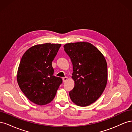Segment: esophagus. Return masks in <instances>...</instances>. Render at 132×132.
Segmentation results:
<instances>
[{"label":"esophagus","mask_w":132,"mask_h":132,"mask_svg":"<svg viewBox=\"0 0 132 132\" xmlns=\"http://www.w3.org/2000/svg\"><path fill=\"white\" fill-rule=\"evenodd\" d=\"M68 80V78L67 77H64L63 78V82H65L67 80Z\"/></svg>","instance_id":"34e87169"}]
</instances>
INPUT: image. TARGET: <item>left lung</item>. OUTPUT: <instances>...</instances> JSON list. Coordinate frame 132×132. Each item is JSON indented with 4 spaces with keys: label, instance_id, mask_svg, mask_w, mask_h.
<instances>
[{
    "label": "left lung",
    "instance_id": "1",
    "mask_svg": "<svg viewBox=\"0 0 132 132\" xmlns=\"http://www.w3.org/2000/svg\"><path fill=\"white\" fill-rule=\"evenodd\" d=\"M73 64L75 85L69 96L75 104L87 106L95 102L107 81V65L103 54L88 42L69 43L64 46Z\"/></svg>",
    "mask_w": 132,
    "mask_h": 132
}]
</instances>
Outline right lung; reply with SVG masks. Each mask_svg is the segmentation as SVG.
<instances>
[{
  "label": "right lung",
  "mask_w": 132,
  "mask_h": 132,
  "mask_svg": "<svg viewBox=\"0 0 132 132\" xmlns=\"http://www.w3.org/2000/svg\"><path fill=\"white\" fill-rule=\"evenodd\" d=\"M61 44L45 43L32 46L23 54L20 62L17 80L29 100L45 105L54 98L62 79L55 77L52 63Z\"/></svg>",
  "instance_id": "add662e5"
}]
</instances>
